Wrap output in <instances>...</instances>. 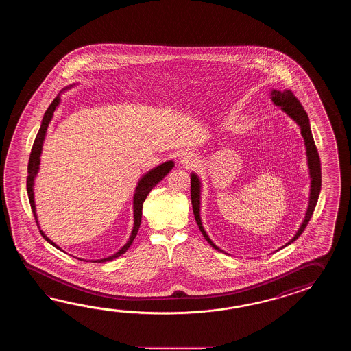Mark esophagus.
<instances>
[{
	"label": "esophagus",
	"instance_id": "1",
	"mask_svg": "<svg viewBox=\"0 0 351 351\" xmlns=\"http://www.w3.org/2000/svg\"><path fill=\"white\" fill-rule=\"evenodd\" d=\"M197 163V156L191 152H186L180 156V165L186 168H191Z\"/></svg>",
	"mask_w": 351,
	"mask_h": 351
}]
</instances>
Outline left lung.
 I'll list each match as a JSON object with an SVG mask.
<instances>
[{
  "mask_svg": "<svg viewBox=\"0 0 351 351\" xmlns=\"http://www.w3.org/2000/svg\"><path fill=\"white\" fill-rule=\"evenodd\" d=\"M271 100L276 106H280L281 110L286 112L300 127L301 135H302L304 142H305L306 157H307V167H308V176H310L308 206H307V209H306L304 221H302V223L300 224V228L293 234V237L285 246L281 247V248H284V247L291 245L293 241H296L300 237V234L304 232L306 226H307L308 221H310V218L313 216V209L316 207V203H317L319 195H320L321 165L319 153H317L316 145H315V142H313V133H311V128H310V120H308V117H307V112L304 110L302 105L300 104V101L296 99V97L292 94L290 90L281 91V90L272 89L271 90ZM201 192V179L195 173H191V198H192V207H193L195 222L198 224L203 237L206 239L209 245L213 247L215 250H217V251L226 254L223 250H221L219 247H217L212 242V239H209L207 232L204 231V228L202 226ZM281 248H278L277 251H280Z\"/></svg>",
  "mask_w": 351,
  "mask_h": 351,
  "instance_id": "8db88e82",
  "label": "left lung"
}]
</instances>
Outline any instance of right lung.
<instances>
[{
    "instance_id": "right-lung-1",
    "label": "right lung",
    "mask_w": 351,
    "mask_h": 351,
    "mask_svg": "<svg viewBox=\"0 0 351 351\" xmlns=\"http://www.w3.org/2000/svg\"><path fill=\"white\" fill-rule=\"evenodd\" d=\"M75 85H76V84H71V85H69L66 88H64L62 93L66 91V90L71 89V88H74ZM61 97V93H60L58 97L53 99V103L50 104V106L47 108V110L45 112V115H44L43 121H41V127H40V130H38V135H36V139H35L34 145H32V149H31L29 167H27V171H29L27 184H26V186H27V194H29V199H30L31 209H32V212H34V216H35V219H36V222H38V215H36V204H35L34 186H35V178H36L38 169H40V157H41V153H43V145H44V142H45L46 132H47L49 124L51 123V119H53V112H56V109L59 108L60 103H61V97ZM173 167H174V162H173V160H168V162H165V163H162V165H157L156 168L150 169V171H148L144 176L141 177L139 182L136 183L134 195H133V217H134V224H133V230H132L130 237L128 239L127 243L121 247L117 254H112V256H109V257H105V258H100V260H91L90 262L101 263V262L112 261L114 258H117V257H119L121 254H124L127 252L128 248L132 246L135 236L138 234V230H139V227H141V222H142L143 203L145 201V198H147V195L149 194L150 191L153 189V186H157L158 183H159L162 179L165 178L168 173L172 171ZM38 228H40V227H38ZM40 232H41V236H43L50 245H53V247L59 248L60 251H62L55 242H53L51 239L46 236L45 232L43 231V230H40ZM79 260H82V258H79ZM84 261H86V260H84Z\"/></svg>"
}]
</instances>
